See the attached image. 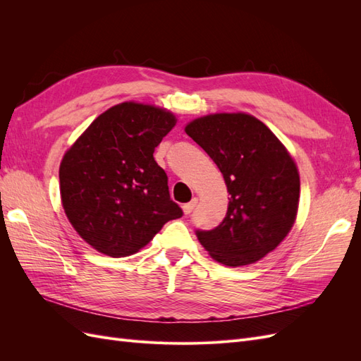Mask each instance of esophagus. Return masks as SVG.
Here are the masks:
<instances>
[{
	"label": "esophagus",
	"mask_w": 361,
	"mask_h": 361,
	"mask_svg": "<svg viewBox=\"0 0 361 361\" xmlns=\"http://www.w3.org/2000/svg\"><path fill=\"white\" fill-rule=\"evenodd\" d=\"M195 204H197V199H192L190 203H185L183 204V212L185 215H190L192 212V209L195 207Z\"/></svg>",
	"instance_id": "obj_1"
}]
</instances>
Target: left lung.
<instances>
[{
  "label": "left lung",
  "mask_w": 361,
  "mask_h": 361,
  "mask_svg": "<svg viewBox=\"0 0 361 361\" xmlns=\"http://www.w3.org/2000/svg\"><path fill=\"white\" fill-rule=\"evenodd\" d=\"M223 173L231 199L224 220L200 231V244L227 267L255 264L271 253L298 211L297 166L279 138L253 116L212 114L185 128Z\"/></svg>",
  "instance_id": "1"
}]
</instances>
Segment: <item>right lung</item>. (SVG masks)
<instances>
[{"label": "right lung", "mask_w": 361, "mask_h": 361, "mask_svg": "<svg viewBox=\"0 0 361 361\" xmlns=\"http://www.w3.org/2000/svg\"><path fill=\"white\" fill-rule=\"evenodd\" d=\"M176 117L123 102L93 120L60 166L64 212L87 244L111 257L134 255L183 215L154 158Z\"/></svg>", "instance_id": "add662e5"}]
</instances>
